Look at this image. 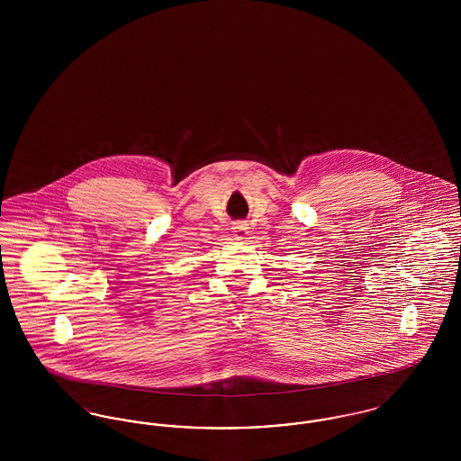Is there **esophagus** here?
I'll list each match as a JSON object with an SVG mask.
<instances>
[{"label":"esophagus","mask_w":461,"mask_h":461,"mask_svg":"<svg viewBox=\"0 0 461 461\" xmlns=\"http://www.w3.org/2000/svg\"><path fill=\"white\" fill-rule=\"evenodd\" d=\"M235 233H240V235H237V239L240 240V239H243V235L247 233V224H245V221H239V222H235Z\"/></svg>","instance_id":"obj_1"}]
</instances>
